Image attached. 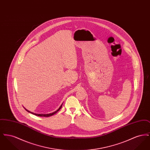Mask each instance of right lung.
Returning <instances> with one entry per match:
<instances>
[{"instance_id": "add662e5", "label": "right lung", "mask_w": 150, "mask_h": 150, "mask_svg": "<svg viewBox=\"0 0 150 150\" xmlns=\"http://www.w3.org/2000/svg\"><path fill=\"white\" fill-rule=\"evenodd\" d=\"M62 105H63V103H62V105L60 106V107L58 108V109L56 111H54V112H52V113H50V114H36V113H34V112H31V111H30L29 110H28L26 108H25V109L28 111V112H29L30 113H31V114H33L35 115L36 116H44V117H49V116H52V115H53L54 114H55L56 113H57V112L61 108V107H62Z\"/></svg>"}]
</instances>
